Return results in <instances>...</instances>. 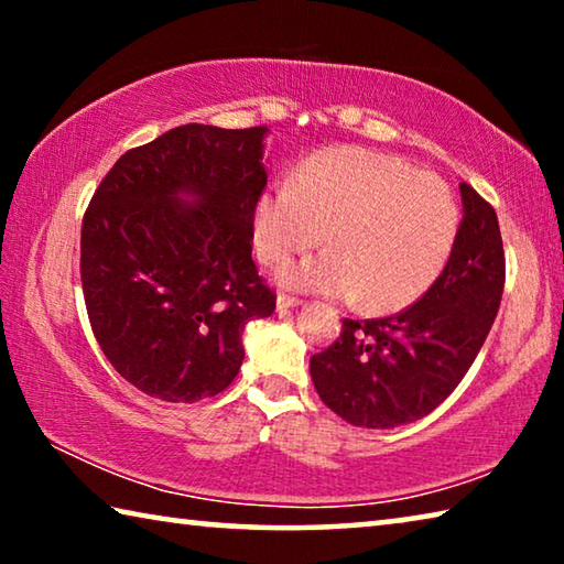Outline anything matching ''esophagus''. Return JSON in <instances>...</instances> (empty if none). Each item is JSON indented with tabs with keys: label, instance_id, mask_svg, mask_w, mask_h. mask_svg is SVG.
<instances>
[{
	"label": "esophagus",
	"instance_id": "34e87169",
	"mask_svg": "<svg viewBox=\"0 0 564 564\" xmlns=\"http://www.w3.org/2000/svg\"><path fill=\"white\" fill-rule=\"evenodd\" d=\"M303 305L301 299H291V295H279V301H275V308L279 311H289V308H299Z\"/></svg>",
	"mask_w": 564,
	"mask_h": 564
}]
</instances>
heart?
I'll return each mask as SVG.
<instances>
[{
	"instance_id": "1",
	"label": "heart",
	"mask_w": 564,
	"mask_h": 564,
	"mask_svg": "<svg viewBox=\"0 0 564 564\" xmlns=\"http://www.w3.org/2000/svg\"><path fill=\"white\" fill-rule=\"evenodd\" d=\"M457 231L460 208L441 178L358 147L318 151L293 186L263 191L253 208V246L265 265L289 263L323 238L330 246L281 273L289 289L356 299L370 313L423 299Z\"/></svg>"
}]
</instances>
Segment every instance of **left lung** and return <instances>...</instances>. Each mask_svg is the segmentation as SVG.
Segmentation results:
<instances>
[{
	"label": "left lung",
	"mask_w": 564,
	"mask_h": 564,
	"mask_svg": "<svg viewBox=\"0 0 564 564\" xmlns=\"http://www.w3.org/2000/svg\"><path fill=\"white\" fill-rule=\"evenodd\" d=\"M463 221L451 261L398 316L343 321L340 338L311 358V378L333 413L358 427H398L453 393L498 316L505 251L495 208L460 184Z\"/></svg>",
	"instance_id": "left-lung-1"
}]
</instances>
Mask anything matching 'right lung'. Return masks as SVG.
<instances>
[{
  "label": "right lung",
  "instance_id": "1",
  "mask_svg": "<svg viewBox=\"0 0 564 564\" xmlns=\"http://www.w3.org/2000/svg\"><path fill=\"white\" fill-rule=\"evenodd\" d=\"M269 129L186 123L123 154L82 224V285L117 373L166 403L221 393L275 293L251 259Z\"/></svg>",
  "mask_w": 564,
  "mask_h": 564
}]
</instances>
